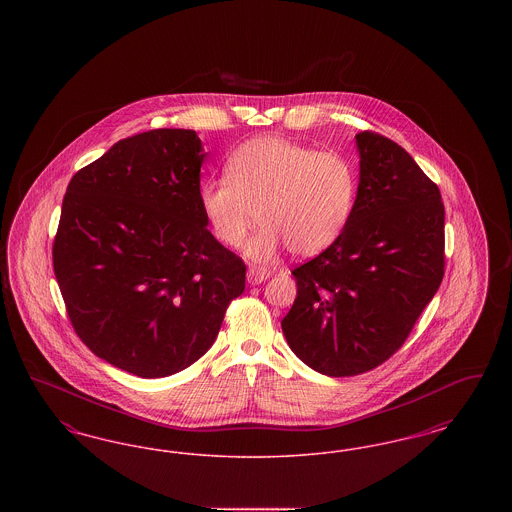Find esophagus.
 Masks as SVG:
<instances>
[{
  "label": "esophagus",
  "mask_w": 512,
  "mask_h": 512,
  "mask_svg": "<svg viewBox=\"0 0 512 512\" xmlns=\"http://www.w3.org/2000/svg\"><path fill=\"white\" fill-rule=\"evenodd\" d=\"M267 278H270V272L265 270V268L259 267H249L247 268V282L251 284V286H257V284H261V282H265Z\"/></svg>",
  "instance_id": "34e87169"
}]
</instances>
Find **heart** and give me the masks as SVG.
<instances>
[{
	"label": "heart",
	"instance_id": "b5f03b06",
	"mask_svg": "<svg viewBox=\"0 0 512 512\" xmlns=\"http://www.w3.org/2000/svg\"><path fill=\"white\" fill-rule=\"evenodd\" d=\"M357 172L338 151H317L282 136L238 147L226 176L199 184L197 201L213 236L226 247L244 242L253 211L261 226L245 245L255 263L272 261L284 245L313 257L336 244L355 209Z\"/></svg>",
	"mask_w": 512,
	"mask_h": 512
}]
</instances>
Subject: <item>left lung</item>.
<instances>
[{
    "label": "left lung",
    "instance_id": "8db88e82",
    "mask_svg": "<svg viewBox=\"0 0 512 512\" xmlns=\"http://www.w3.org/2000/svg\"><path fill=\"white\" fill-rule=\"evenodd\" d=\"M355 209L336 244L293 268L282 320L293 353L326 376L372 370L403 345L445 267L439 188L388 138L361 132Z\"/></svg>",
    "mask_w": 512,
    "mask_h": 512
}]
</instances>
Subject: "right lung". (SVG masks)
Wrapping results in <instances>:
<instances>
[{
	"label": "right lung",
	"mask_w": 512,
	"mask_h": 512,
	"mask_svg": "<svg viewBox=\"0 0 512 512\" xmlns=\"http://www.w3.org/2000/svg\"><path fill=\"white\" fill-rule=\"evenodd\" d=\"M194 130L117 142L67 186L53 270L74 332L99 359L165 378L203 357L245 290L244 261L207 230Z\"/></svg>",
	"instance_id": "add662e5"
}]
</instances>
